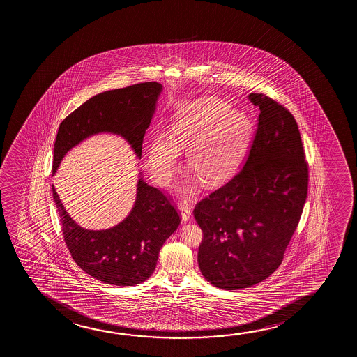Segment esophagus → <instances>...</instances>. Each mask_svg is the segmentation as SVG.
I'll list each match as a JSON object with an SVG mask.
<instances>
[{"label":"esophagus","mask_w":357,"mask_h":357,"mask_svg":"<svg viewBox=\"0 0 357 357\" xmlns=\"http://www.w3.org/2000/svg\"><path fill=\"white\" fill-rule=\"evenodd\" d=\"M178 208L181 211V222H188L191 217V206L186 200L178 201Z\"/></svg>","instance_id":"esophagus-1"}]
</instances>
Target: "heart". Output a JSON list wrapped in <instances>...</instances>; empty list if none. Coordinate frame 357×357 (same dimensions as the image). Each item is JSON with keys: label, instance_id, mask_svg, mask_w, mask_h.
<instances>
[{"label": "heart", "instance_id": "obj_1", "mask_svg": "<svg viewBox=\"0 0 357 357\" xmlns=\"http://www.w3.org/2000/svg\"><path fill=\"white\" fill-rule=\"evenodd\" d=\"M251 137L252 126L244 113L220 100L200 98L176 113L169 135L152 137L147 166L160 185L168 186L181 166V150H188L189 167L206 184L215 185L239 166ZM192 186H186V191Z\"/></svg>", "mask_w": 357, "mask_h": 357}]
</instances>
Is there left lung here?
I'll return each mask as SVG.
<instances>
[{
	"label": "left lung",
	"instance_id": "8db88e82",
	"mask_svg": "<svg viewBox=\"0 0 357 357\" xmlns=\"http://www.w3.org/2000/svg\"><path fill=\"white\" fill-rule=\"evenodd\" d=\"M259 123L244 167L195 206L207 282L236 290L262 282L283 261L307 197L308 165L298 123L264 93H250Z\"/></svg>",
	"mask_w": 357,
	"mask_h": 357
}]
</instances>
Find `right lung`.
Segmentation results:
<instances>
[{
	"label": "right lung",
	"mask_w": 357,
	"mask_h": 357,
	"mask_svg": "<svg viewBox=\"0 0 357 357\" xmlns=\"http://www.w3.org/2000/svg\"><path fill=\"white\" fill-rule=\"evenodd\" d=\"M161 91V84L147 82L98 93L83 103L59 124L54 174L72 147L98 132L124 137L140 158L142 140ZM52 195L64 241L75 264L102 283L132 287L145 282L156 268L162 245L181 225V215L171 200L142 178L137 181L130 213L109 229H84L67 213L54 185Z\"/></svg>",
	"instance_id": "add662e5"
}]
</instances>
